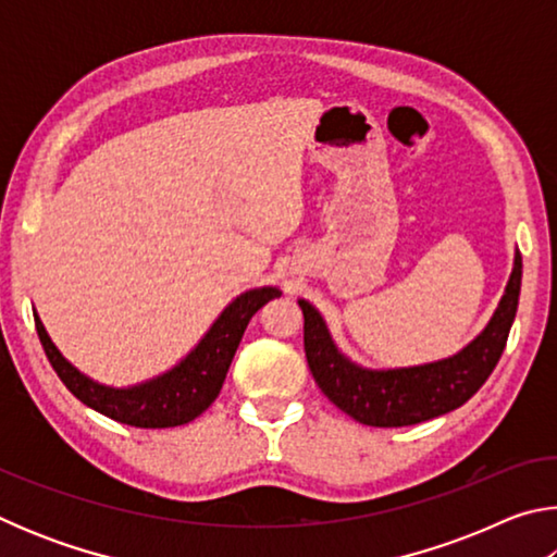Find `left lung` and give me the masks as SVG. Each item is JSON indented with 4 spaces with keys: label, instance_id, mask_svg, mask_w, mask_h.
Instances as JSON below:
<instances>
[{
    "label": "left lung",
    "instance_id": "left-lung-1",
    "mask_svg": "<svg viewBox=\"0 0 557 557\" xmlns=\"http://www.w3.org/2000/svg\"><path fill=\"white\" fill-rule=\"evenodd\" d=\"M521 252L484 332L455 356L408 369H363L338 351L324 317L299 299L305 314V354L309 371L338 410L371 428L418 425L465 405L486 383L506 348L521 295Z\"/></svg>",
    "mask_w": 557,
    "mask_h": 557
}]
</instances>
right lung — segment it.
I'll use <instances>...</instances> for the list:
<instances>
[{
    "instance_id": "1",
    "label": "right lung",
    "mask_w": 557,
    "mask_h": 557,
    "mask_svg": "<svg viewBox=\"0 0 557 557\" xmlns=\"http://www.w3.org/2000/svg\"><path fill=\"white\" fill-rule=\"evenodd\" d=\"M280 295L282 292L277 287L243 292L223 309L201 342L174 369L157 375V379L129 385V388H112V385L88 379L71 361H65L51 336L46 334L39 314H34V322L53 371L59 373V379L75 398L106 414V418L122 422V425L157 430L186 425L219 398L245 326L262 305Z\"/></svg>"
}]
</instances>
